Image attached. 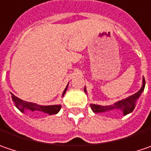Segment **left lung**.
<instances>
[{
  "mask_svg": "<svg viewBox=\"0 0 151 151\" xmlns=\"http://www.w3.org/2000/svg\"><path fill=\"white\" fill-rule=\"evenodd\" d=\"M145 87V79L143 77V82H142V87L140 90L135 94L130 96L128 97L122 99L120 101L114 102L113 105H107V106H102V105H97V104H91V108L95 114H100V113H106L113 110H120L123 113V115H127L130 113H132L133 109H135L136 102L137 99L140 97L141 94L143 93ZM84 92L87 94L86 87H84Z\"/></svg>",
  "mask_w": 151,
  "mask_h": 151,
  "instance_id": "8db88e82",
  "label": "left lung"
}]
</instances>
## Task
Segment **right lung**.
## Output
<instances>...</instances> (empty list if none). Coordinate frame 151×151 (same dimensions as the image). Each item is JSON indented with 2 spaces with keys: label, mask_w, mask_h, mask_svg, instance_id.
I'll return each mask as SVG.
<instances>
[{
  "label": "right lung",
  "mask_w": 151,
  "mask_h": 151,
  "mask_svg": "<svg viewBox=\"0 0 151 151\" xmlns=\"http://www.w3.org/2000/svg\"><path fill=\"white\" fill-rule=\"evenodd\" d=\"M67 87H68V84H67V87L65 88L63 93H62V97L64 96V95L66 93L67 90ZM12 95V99L14 101V104H15V107L20 110L22 113H24L25 111H31V112H42V113H45V114H48L49 115H52V114H56L59 113V111L61 109V105L60 104H55V105H39V104H37V103H34V102H26V101H24L22 99L15 96L14 94L11 93Z\"/></svg>",
  "instance_id": "1"
}]
</instances>
